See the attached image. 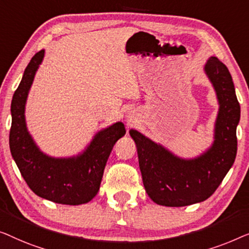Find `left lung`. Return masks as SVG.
I'll return each mask as SVG.
<instances>
[{
    "instance_id": "obj_1",
    "label": "left lung",
    "mask_w": 249,
    "mask_h": 249,
    "mask_svg": "<svg viewBox=\"0 0 249 249\" xmlns=\"http://www.w3.org/2000/svg\"><path fill=\"white\" fill-rule=\"evenodd\" d=\"M204 71L220 105L214 142L208 151L197 158L181 159L135 129L129 131L138 149L145 192L159 205L186 206L205 201L219 187L236 159L240 105L232 78L216 57L208 59Z\"/></svg>"
}]
</instances>
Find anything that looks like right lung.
<instances>
[{"instance_id":"obj_1","label":"right lung","mask_w":249,"mask_h":249,"mask_svg":"<svg viewBox=\"0 0 249 249\" xmlns=\"http://www.w3.org/2000/svg\"><path fill=\"white\" fill-rule=\"evenodd\" d=\"M44 54L41 50L31 58L13 94L10 150L23 179L35 194L59 204H85L97 195L108 157L126 131L124 124L117 122L98 132L88 148L72 158H52L41 152L27 129L24 106Z\"/></svg>"}]
</instances>
